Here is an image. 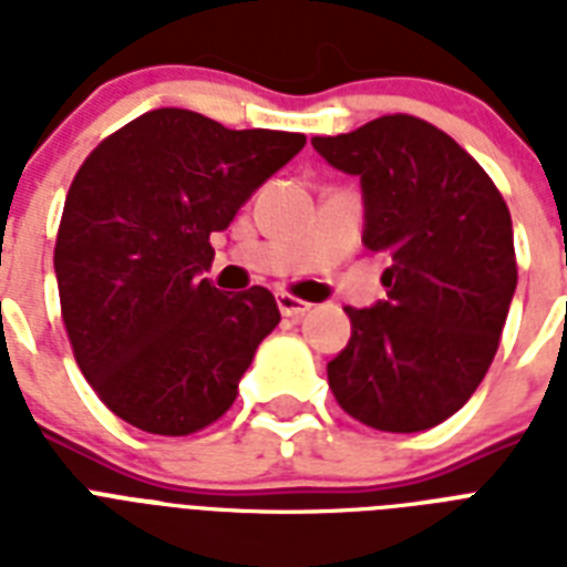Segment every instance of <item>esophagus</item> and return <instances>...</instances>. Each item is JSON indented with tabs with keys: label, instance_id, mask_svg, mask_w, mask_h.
<instances>
[{
	"label": "esophagus",
	"instance_id": "esophagus-1",
	"mask_svg": "<svg viewBox=\"0 0 567 567\" xmlns=\"http://www.w3.org/2000/svg\"><path fill=\"white\" fill-rule=\"evenodd\" d=\"M276 302H279V311H282L285 318H302L306 311L311 309L306 300H297L293 293H276Z\"/></svg>",
	"mask_w": 567,
	"mask_h": 567
}]
</instances>
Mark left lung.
<instances>
[{
    "mask_svg": "<svg viewBox=\"0 0 567 567\" xmlns=\"http://www.w3.org/2000/svg\"><path fill=\"white\" fill-rule=\"evenodd\" d=\"M311 146L359 176L364 247L388 261V300L344 309L353 336L327 364L329 388L373 430L439 426L471 400L501 344L518 285L509 208L453 137L412 114Z\"/></svg>",
    "mask_w": 567,
    "mask_h": 567,
    "instance_id": "8db88e82",
    "label": "left lung"
}]
</instances>
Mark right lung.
<instances>
[{"mask_svg": "<svg viewBox=\"0 0 567 567\" xmlns=\"http://www.w3.org/2000/svg\"><path fill=\"white\" fill-rule=\"evenodd\" d=\"M302 146L297 132L155 109L84 158L58 226V297L75 362L117 417L190 435L229 412L279 306L261 285L203 279L208 238Z\"/></svg>", "mask_w": 567, "mask_h": 567, "instance_id": "right-lung-1", "label": "right lung"}]
</instances>
